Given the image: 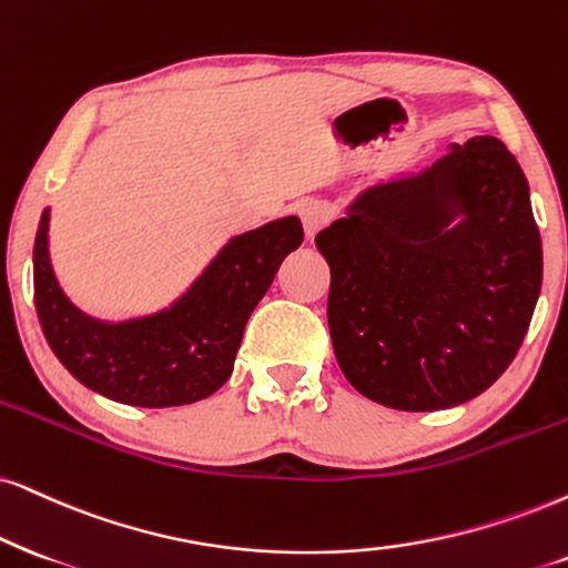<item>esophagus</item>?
<instances>
[{
    "mask_svg": "<svg viewBox=\"0 0 568 568\" xmlns=\"http://www.w3.org/2000/svg\"><path fill=\"white\" fill-rule=\"evenodd\" d=\"M329 214H333V210H329L325 201H320V199L301 201V204H298V217H301V222H304L306 239H314V235H317L322 227L327 225Z\"/></svg>",
    "mask_w": 568,
    "mask_h": 568,
    "instance_id": "obj_1",
    "label": "esophagus"
}]
</instances>
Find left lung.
I'll use <instances>...</instances> for the list:
<instances>
[{"instance_id": "left-lung-1", "label": "left lung", "mask_w": 568, "mask_h": 568, "mask_svg": "<svg viewBox=\"0 0 568 568\" xmlns=\"http://www.w3.org/2000/svg\"><path fill=\"white\" fill-rule=\"evenodd\" d=\"M317 248L337 364L362 396L398 412L487 390L514 362L542 285L529 183L495 135L367 185Z\"/></svg>"}]
</instances>
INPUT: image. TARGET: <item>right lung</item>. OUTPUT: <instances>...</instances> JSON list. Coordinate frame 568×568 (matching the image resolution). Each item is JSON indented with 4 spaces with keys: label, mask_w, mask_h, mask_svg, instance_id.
<instances>
[{
    "label": "right lung",
    "mask_w": 568,
    "mask_h": 568,
    "mask_svg": "<svg viewBox=\"0 0 568 568\" xmlns=\"http://www.w3.org/2000/svg\"><path fill=\"white\" fill-rule=\"evenodd\" d=\"M304 241L298 217L233 235L170 306L120 322L64 296L49 256V206L33 243V301L49 348L78 383L118 404H196L233 375L243 329L280 264Z\"/></svg>",
    "instance_id": "1"
}]
</instances>
